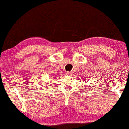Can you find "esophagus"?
<instances>
[{
	"label": "esophagus",
	"mask_w": 129,
	"mask_h": 129,
	"mask_svg": "<svg viewBox=\"0 0 129 129\" xmlns=\"http://www.w3.org/2000/svg\"><path fill=\"white\" fill-rule=\"evenodd\" d=\"M66 75L71 76V72H69V71H67V72H66Z\"/></svg>",
	"instance_id": "34e87169"
}]
</instances>
